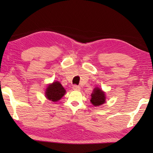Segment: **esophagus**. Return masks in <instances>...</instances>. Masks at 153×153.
Instances as JSON below:
<instances>
[{"mask_svg": "<svg viewBox=\"0 0 153 153\" xmlns=\"http://www.w3.org/2000/svg\"><path fill=\"white\" fill-rule=\"evenodd\" d=\"M73 89L74 90V91H79L80 90V87L79 86H78V85H74V86H73Z\"/></svg>", "mask_w": 153, "mask_h": 153, "instance_id": "esophagus-1", "label": "esophagus"}]
</instances>
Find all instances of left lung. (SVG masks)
<instances>
[{
	"label": "left lung",
	"instance_id": "1",
	"mask_svg": "<svg viewBox=\"0 0 153 153\" xmlns=\"http://www.w3.org/2000/svg\"><path fill=\"white\" fill-rule=\"evenodd\" d=\"M105 92H103L101 89H100L98 87H96L91 94V102L94 106H100L105 102Z\"/></svg>",
	"mask_w": 153,
	"mask_h": 153
}]
</instances>
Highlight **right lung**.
<instances>
[{"mask_svg": "<svg viewBox=\"0 0 153 153\" xmlns=\"http://www.w3.org/2000/svg\"><path fill=\"white\" fill-rule=\"evenodd\" d=\"M66 91L62 85L58 82H56L47 87L45 96L48 100L56 102L64 95Z\"/></svg>", "mask_w": 153, "mask_h": 153, "instance_id": "obj_1", "label": "right lung"}]
</instances>
